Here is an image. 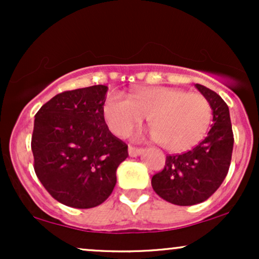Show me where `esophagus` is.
<instances>
[{
	"label": "esophagus",
	"instance_id": "esophagus-1",
	"mask_svg": "<svg viewBox=\"0 0 259 259\" xmlns=\"http://www.w3.org/2000/svg\"><path fill=\"white\" fill-rule=\"evenodd\" d=\"M144 148H139V147H134V146H129L127 148V152H129V156L130 157H138L144 152Z\"/></svg>",
	"mask_w": 259,
	"mask_h": 259
}]
</instances>
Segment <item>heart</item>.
<instances>
[{"label": "heart", "instance_id": "heart-1", "mask_svg": "<svg viewBox=\"0 0 259 259\" xmlns=\"http://www.w3.org/2000/svg\"><path fill=\"white\" fill-rule=\"evenodd\" d=\"M103 115L113 134L127 136L147 118L150 135L170 152H184L203 140L212 120V107L203 95L167 86L140 88L124 99L107 97Z\"/></svg>", "mask_w": 259, "mask_h": 259}]
</instances>
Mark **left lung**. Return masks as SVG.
<instances>
[{"mask_svg":"<svg viewBox=\"0 0 259 259\" xmlns=\"http://www.w3.org/2000/svg\"><path fill=\"white\" fill-rule=\"evenodd\" d=\"M195 86L210 103L213 125L207 138L191 151L167 156L163 170L151 180L159 197L178 206H194L214 194L227 177L233 153L234 134L228 105L210 89Z\"/></svg>","mask_w":259,"mask_h":259,"instance_id":"1","label":"left lung"}]
</instances>
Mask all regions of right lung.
Listing matches in <instances>:
<instances>
[{
	"label": "right lung",
	"mask_w": 259,
	"mask_h": 259,
	"mask_svg": "<svg viewBox=\"0 0 259 259\" xmlns=\"http://www.w3.org/2000/svg\"><path fill=\"white\" fill-rule=\"evenodd\" d=\"M107 91L105 85L64 91L35 114V173L65 206L85 209L103 203L117 183V168L129 156L126 144L105 121Z\"/></svg>",
	"instance_id": "obj_1"
}]
</instances>
